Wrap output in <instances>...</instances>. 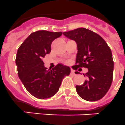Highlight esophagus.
Instances as JSON below:
<instances>
[{"mask_svg": "<svg viewBox=\"0 0 125 125\" xmlns=\"http://www.w3.org/2000/svg\"><path fill=\"white\" fill-rule=\"evenodd\" d=\"M71 74H72V75H75V71H74V70H72V69H71Z\"/></svg>", "mask_w": 125, "mask_h": 125, "instance_id": "34e87169", "label": "esophagus"}]
</instances>
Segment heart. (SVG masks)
I'll list each match as a JSON object with an SVG mask.
<instances>
[{"label":"heart","mask_w":125,"mask_h":125,"mask_svg":"<svg viewBox=\"0 0 125 125\" xmlns=\"http://www.w3.org/2000/svg\"><path fill=\"white\" fill-rule=\"evenodd\" d=\"M65 63H69V61H65Z\"/></svg>","instance_id":"heart-1"}]
</instances>
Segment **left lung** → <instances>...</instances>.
<instances>
[{
	"instance_id": "1",
	"label": "left lung",
	"mask_w": 125,
	"mask_h": 125,
	"mask_svg": "<svg viewBox=\"0 0 125 125\" xmlns=\"http://www.w3.org/2000/svg\"><path fill=\"white\" fill-rule=\"evenodd\" d=\"M63 35L77 43L78 53L72 69L88 70L83 74L86 77L83 84L75 86L77 94L87 101L100 100L107 93L113 81L114 61L111 49L101 36L85 28L63 32Z\"/></svg>"
}]
</instances>
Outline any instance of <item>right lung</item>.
<instances>
[{"mask_svg": "<svg viewBox=\"0 0 125 125\" xmlns=\"http://www.w3.org/2000/svg\"><path fill=\"white\" fill-rule=\"evenodd\" d=\"M62 35V32L38 30L30 34L18 50V75L25 88L35 98L44 99L55 95L63 79L71 73L69 67L60 64L47 70L42 61L51 52L52 42Z\"/></svg>", "mask_w": 125, "mask_h": 125, "instance_id": "right-lung-1", "label": "right lung"}]
</instances>
